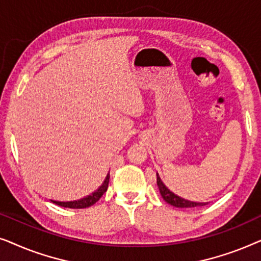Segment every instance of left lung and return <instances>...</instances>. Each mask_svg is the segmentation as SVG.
Segmentation results:
<instances>
[{"label":"left lung","instance_id":"8db88e82","mask_svg":"<svg viewBox=\"0 0 261 261\" xmlns=\"http://www.w3.org/2000/svg\"><path fill=\"white\" fill-rule=\"evenodd\" d=\"M156 184H158V188L160 190V194H162V197L165 199V201L169 203V204L177 206V208H194V206H202L205 205V203H197V202H191L188 201L180 196H178L170 190L169 188L166 187L165 183H164L162 178L158 173H156Z\"/></svg>","mask_w":261,"mask_h":261}]
</instances>
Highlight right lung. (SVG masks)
<instances>
[{"mask_svg":"<svg viewBox=\"0 0 261 261\" xmlns=\"http://www.w3.org/2000/svg\"><path fill=\"white\" fill-rule=\"evenodd\" d=\"M108 184H109V173L107 174L105 181L103 184L99 187L97 190H96L94 194L88 196V197L82 198L80 201H73V202H57V201H52L55 204L64 206V208H72V209H84L88 208V206H91L92 204H95L96 202L98 201L99 198L102 197V195L105 194L108 189Z\"/></svg>","mask_w":261,"mask_h":261,"instance_id":"1","label":"right lung"}]
</instances>
